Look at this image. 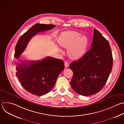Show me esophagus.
Returning a JSON list of instances; mask_svg holds the SVG:
<instances>
[{"mask_svg":"<svg viewBox=\"0 0 124 124\" xmlns=\"http://www.w3.org/2000/svg\"><path fill=\"white\" fill-rule=\"evenodd\" d=\"M64 64H65V67L66 68L68 67L69 66V63H68V62H67V61H65V62H64Z\"/></svg>","mask_w":124,"mask_h":124,"instance_id":"1","label":"esophagus"}]
</instances>
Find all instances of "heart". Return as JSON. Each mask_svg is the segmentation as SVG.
<instances>
[{"label": "heart", "instance_id": "1", "mask_svg": "<svg viewBox=\"0 0 124 124\" xmlns=\"http://www.w3.org/2000/svg\"><path fill=\"white\" fill-rule=\"evenodd\" d=\"M78 32L69 31L62 32L58 38L59 45L68 50L69 56L73 60L80 59L84 55L88 40L85 35ZM60 52L62 51L60 50Z\"/></svg>", "mask_w": 124, "mask_h": 124}]
</instances>
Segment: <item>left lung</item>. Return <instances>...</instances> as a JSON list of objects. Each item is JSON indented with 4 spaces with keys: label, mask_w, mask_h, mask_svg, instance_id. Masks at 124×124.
Wrapping results in <instances>:
<instances>
[{
    "label": "left lung",
    "mask_w": 124,
    "mask_h": 124,
    "mask_svg": "<svg viewBox=\"0 0 124 124\" xmlns=\"http://www.w3.org/2000/svg\"><path fill=\"white\" fill-rule=\"evenodd\" d=\"M91 47L83 57L70 65L73 73L70 86L74 92L83 96L92 95L100 91L112 68L109 44L95 29Z\"/></svg>",
    "instance_id": "8db88e82"
}]
</instances>
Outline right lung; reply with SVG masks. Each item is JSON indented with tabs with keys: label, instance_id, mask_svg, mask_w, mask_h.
I'll use <instances>...</instances> for the list:
<instances>
[{
	"label": "right lung",
	"instance_id": "1",
	"mask_svg": "<svg viewBox=\"0 0 124 124\" xmlns=\"http://www.w3.org/2000/svg\"><path fill=\"white\" fill-rule=\"evenodd\" d=\"M53 24H36L20 36L15 49V57L18 59L25 50L30 39L37 33L55 27ZM16 67V75L24 89L34 95L48 93L54 86L56 80L64 70V63L59 59L48 56L38 61L19 60Z\"/></svg>",
	"mask_w": 124,
	"mask_h": 124
}]
</instances>
